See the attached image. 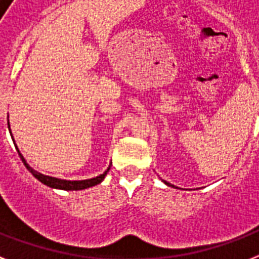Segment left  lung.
<instances>
[{
    "mask_svg": "<svg viewBox=\"0 0 259 259\" xmlns=\"http://www.w3.org/2000/svg\"><path fill=\"white\" fill-rule=\"evenodd\" d=\"M164 181V183H165L166 185H168V187H175V185H172V184H169V183H168V181H165V180H162Z\"/></svg>",
    "mask_w": 259,
    "mask_h": 259,
    "instance_id": "1",
    "label": "left lung"
}]
</instances>
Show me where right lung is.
<instances>
[{
    "mask_svg": "<svg viewBox=\"0 0 259 259\" xmlns=\"http://www.w3.org/2000/svg\"><path fill=\"white\" fill-rule=\"evenodd\" d=\"M8 127H10L9 122H8ZM10 136H12V132H10ZM13 142H14V140H13ZM16 149H17L18 156H20V158H21L22 162H24V165L26 166V169L29 170V172L32 173V175H33V176L36 177L38 181H41L42 184L48 185V187H51V188H55V189H64V191H80V189L90 188V187H94V185H97V184H99V183H102L110 169V166H109V168H107L105 172L102 173V175H99V176H97V177H93V179H87V180H72V181L62 180V179H56V177L46 176V175H42V173L37 172V170H34L33 168H30V166L28 165V162L25 161L24 156L20 153V150H18L17 145H16Z\"/></svg>",
    "mask_w": 259,
    "mask_h": 259,
    "instance_id": "obj_1",
    "label": "right lung"
}]
</instances>
